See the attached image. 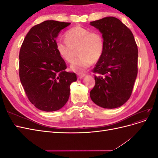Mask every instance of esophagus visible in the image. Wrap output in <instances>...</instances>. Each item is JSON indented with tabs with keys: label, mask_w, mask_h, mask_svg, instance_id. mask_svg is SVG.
<instances>
[{
	"label": "esophagus",
	"mask_w": 158,
	"mask_h": 158,
	"mask_svg": "<svg viewBox=\"0 0 158 158\" xmlns=\"http://www.w3.org/2000/svg\"><path fill=\"white\" fill-rule=\"evenodd\" d=\"M85 76V74H78V79H82Z\"/></svg>",
	"instance_id": "34e87169"
}]
</instances>
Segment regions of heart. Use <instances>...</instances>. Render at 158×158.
<instances>
[{
    "instance_id": "b5f03b06",
    "label": "heart",
    "mask_w": 158,
    "mask_h": 158,
    "mask_svg": "<svg viewBox=\"0 0 158 158\" xmlns=\"http://www.w3.org/2000/svg\"><path fill=\"white\" fill-rule=\"evenodd\" d=\"M66 40L56 42V48L59 55L66 62L73 61L78 49L80 56L72 63L71 69L82 72L101 58L104 50V41L101 33L89 31L81 26L70 28L65 33Z\"/></svg>"
}]
</instances>
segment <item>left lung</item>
Instances as JSON below:
<instances>
[{"label": "left lung", "instance_id": "1", "mask_svg": "<svg viewBox=\"0 0 158 158\" xmlns=\"http://www.w3.org/2000/svg\"><path fill=\"white\" fill-rule=\"evenodd\" d=\"M102 33L103 55L93 69L95 86L89 95L106 109L121 107L130 98L138 73V47L132 31L118 18L90 22Z\"/></svg>", "mask_w": 158, "mask_h": 158}]
</instances>
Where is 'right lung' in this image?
<instances>
[{
  "label": "right lung",
  "instance_id": "1",
  "mask_svg": "<svg viewBox=\"0 0 158 158\" xmlns=\"http://www.w3.org/2000/svg\"><path fill=\"white\" fill-rule=\"evenodd\" d=\"M70 23L47 20L32 27L19 54V76L30 102L44 111L61 109L70 96V85L77 80L56 48V38Z\"/></svg>",
  "mask_w": 158,
  "mask_h": 158
}]
</instances>
